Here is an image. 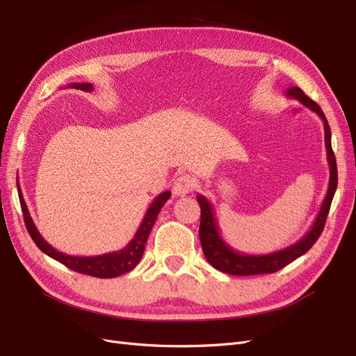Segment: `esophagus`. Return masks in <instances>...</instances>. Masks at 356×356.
I'll use <instances>...</instances> for the list:
<instances>
[{
  "label": "esophagus",
  "instance_id": "esophagus-1",
  "mask_svg": "<svg viewBox=\"0 0 356 356\" xmlns=\"http://www.w3.org/2000/svg\"><path fill=\"white\" fill-rule=\"evenodd\" d=\"M193 187H195V181H193V178L190 175H181L175 179L174 182V195L175 196H187L188 193L193 190Z\"/></svg>",
  "mask_w": 356,
  "mask_h": 356
}]
</instances>
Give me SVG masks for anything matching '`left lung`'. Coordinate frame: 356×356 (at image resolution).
Wrapping results in <instances>:
<instances>
[{
	"label": "left lung",
	"mask_w": 356,
	"mask_h": 356,
	"mask_svg": "<svg viewBox=\"0 0 356 356\" xmlns=\"http://www.w3.org/2000/svg\"><path fill=\"white\" fill-rule=\"evenodd\" d=\"M289 98H294L298 102L307 106L309 110L316 113L321 120L324 122V131H325V148H327V160L330 165V182L328 190L324 202L321 204V209L316 215L315 222L312 224L310 230L301 238L298 242L289 245L281 251L270 252V254H261V255H248L234 251L233 248L225 242L221 234L217 220H215L213 208L211 202L199 195L197 202L200 204V229H199V238L202 243V250L204 257H207L208 263L217 268L220 272L234 275V276H251V275H264V273H275L281 270L286 264L293 263L296 258L306 254L312 246L315 245L318 238L321 236L324 225L327 221V215L331 207V202L334 197V193L337 188V163L336 157H334L332 148H331V131L327 122L325 114L322 113L321 106L312 101L309 96L305 95V92L300 88L286 89L285 92Z\"/></svg>",
	"instance_id": "1"
}]
</instances>
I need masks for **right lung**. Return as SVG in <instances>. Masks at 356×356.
Listing matches in <instances>:
<instances>
[{
  "mask_svg": "<svg viewBox=\"0 0 356 356\" xmlns=\"http://www.w3.org/2000/svg\"><path fill=\"white\" fill-rule=\"evenodd\" d=\"M70 88L80 89L84 92L93 90V86L90 83H71ZM17 193H19L20 208H22V212H24L26 230L40 250L46 255L51 257L53 260L62 263L63 266H67L74 272L95 276V277H102V279H110V277H115V276L131 272L132 268L141 261L148 234L153 229L160 209L163 208V204L170 197V191H163L152 202V204H149V208L144 215L141 224H139L134 239L129 242L123 250L102 254V255H93V257H77V255H68V254L59 252L50 243H47L44 239H42V236L40 234L34 221L31 218V213L28 211L25 199L22 196V190H20L19 181H17Z\"/></svg>",
  "mask_w": 356,
  "mask_h": 356,
  "instance_id": "right-lung-1",
  "label": "right lung"
}]
</instances>
